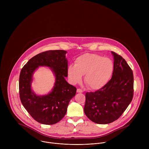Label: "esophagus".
Masks as SVG:
<instances>
[{
  "label": "esophagus",
  "mask_w": 149,
  "mask_h": 149,
  "mask_svg": "<svg viewBox=\"0 0 149 149\" xmlns=\"http://www.w3.org/2000/svg\"><path fill=\"white\" fill-rule=\"evenodd\" d=\"M77 92L78 93H82L83 92V91H82V90H81V89L78 88V89H77Z\"/></svg>",
  "instance_id": "34e87169"
}]
</instances>
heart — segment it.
Wrapping results in <instances>:
<instances>
[{"label": "heart", "mask_w": 149, "mask_h": 149, "mask_svg": "<svg viewBox=\"0 0 149 149\" xmlns=\"http://www.w3.org/2000/svg\"><path fill=\"white\" fill-rule=\"evenodd\" d=\"M114 70L113 61L94 54H85L78 56L74 65L67 69L68 78L72 84L84 82L91 89L97 90L104 87L110 79Z\"/></svg>", "instance_id": "heart-1"}]
</instances>
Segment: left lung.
<instances>
[{
    "label": "left lung",
    "mask_w": 149,
    "mask_h": 149,
    "mask_svg": "<svg viewBox=\"0 0 149 149\" xmlns=\"http://www.w3.org/2000/svg\"><path fill=\"white\" fill-rule=\"evenodd\" d=\"M114 70L111 79L95 92L87 93L84 113L92 121L100 124L117 120L130 104L133 97V74L122 56L111 52Z\"/></svg>",
    "instance_id": "8db88e82"
}]
</instances>
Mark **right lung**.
<instances>
[{
	"label": "right lung",
	"instance_id": "obj_1",
	"mask_svg": "<svg viewBox=\"0 0 149 149\" xmlns=\"http://www.w3.org/2000/svg\"><path fill=\"white\" fill-rule=\"evenodd\" d=\"M66 51L52 50L39 54L26 63L19 76V95L22 105L29 114L39 123L51 125L65 116L70 100L77 88L65 80L68 77ZM39 66L50 68L55 77L52 91L45 95H36L31 89L34 71Z\"/></svg>",
	"mask_w": 149,
	"mask_h": 149
}]
</instances>
